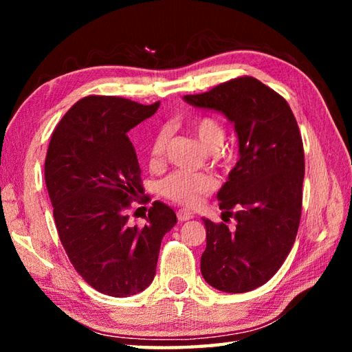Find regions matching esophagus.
Listing matches in <instances>:
<instances>
[{
    "label": "esophagus",
    "mask_w": 352,
    "mask_h": 352,
    "mask_svg": "<svg viewBox=\"0 0 352 352\" xmlns=\"http://www.w3.org/2000/svg\"><path fill=\"white\" fill-rule=\"evenodd\" d=\"M192 218H193V214H192L190 212H188V210H178V212H177V219L180 221V222L189 221V219H192Z\"/></svg>",
    "instance_id": "1"
}]
</instances>
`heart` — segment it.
<instances>
[{"label":"heart","instance_id":"b5f03b06","mask_svg":"<svg viewBox=\"0 0 352 352\" xmlns=\"http://www.w3.org/2000/svg\"><path fill=\"white\" fill-rule=\"evenodd\" d=\"M190 130L208 151L218 149L223 142V138H226L223 125L218 118L212 115H203L193 119L190 122ZM169 139L170 130L168 126H162L154 134L151 145H149V157H151L153 163H159L163 160ZM216 188H218V178L213 174L188 170L170 172L159 184V190L164 198L186 207L197 206L201 198L210 195L212 192L216 190Z\"/></svg>","mask_w":352,"mask_h":352}]
</instances>
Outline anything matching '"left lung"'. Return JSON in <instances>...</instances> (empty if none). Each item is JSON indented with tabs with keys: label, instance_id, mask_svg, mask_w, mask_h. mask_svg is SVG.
<instances>
[{
	"label": "left lung",
	"instance_id": "left-lung-1",
	"mask_svg": "<svg viewBox=\"0 0 352 352\" xmlns=\"http://www.w3.org/2000/svg\"><path fill=\"white\" fill-rule=\"evenodd\" d=\"M195 107L222 111L239 138L241 159L218 193L236 228L203 219L207 246L201 274L212 287L243 294L271 280L294 246L302 210L304 146L287 101L243 76L186 95Z\"/></svg>",
	"mask_w": 352,
	"mask_h": 352
}]
</instances>
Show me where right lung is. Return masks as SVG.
Segmentation results:
<instances>
[{"label": "right lung", "instance_id": "1", "mask_svg": "<svg viewBox=\"0 0 352 352\" xmlns=\"http://www.w3.org/2000/svg\"><path fill=\"white\" fill-rule=\"evenodd\" d=\"M160 106L121 96L89 95L66 111L52 131L45 183L56 227L69 261L95 290L136 295L151 284L163 236L175 212L154 201L145 226L126 210L142 193L136 149L126 131ZM139 203H149L148 195Z\"/></svg>", "mask_w": 352, "mask_h": 352}]
</instances>
